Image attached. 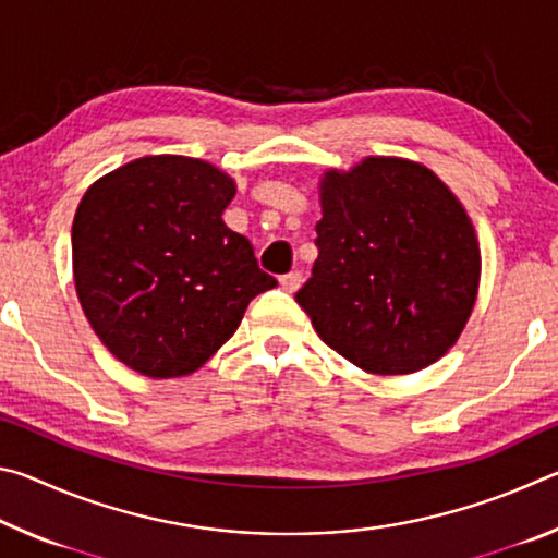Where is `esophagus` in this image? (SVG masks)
<instances>
[{"instance_id": "34e87169", "label": "esophagus", "mask_w": 558, "mask_h": 558, "mask_svg": "<svg viewBox=\"0 0 558 558\" xmlns=\"http://www.w3.org/2000/svg\"><path fill=\"white\" fill-rule=\"evenodd\" d=\"M280 286L286 292H295L302 286V272L300 270H290L286 276L280 278Z\"/></svg>"}]
</instances>
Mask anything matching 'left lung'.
Masks as SVG:
<instances>
[{
  "label": "left lung",
  "mask_w": 558,
  "mask_h": 558,
  "mask_svg": "<svg viewBox=\"0 0 558 558\" xmlns=\"http://www.w3.org/2000/svg\"><path fill=\"white\" fill-rule=\"evenodd\" d=\"M319 204V256L295 295L319 339L369 374L438 362L480 286V243L458 196L418 162L366 157L325 172Z\"/></svg>",
  "instance_id": "8db88e82"
}]
</instances>
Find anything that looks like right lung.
I'll use <instances>...</instances> for the list:
<instances>
[{
    "instance_id": "obj_1",
    "label": "right lung",
    "mask_w": 558,
    "mask_h": 558,
    "mask_svg": "<svg viewBox=\"0 0 558 558\" xmlns=\"http://www.w3.org/2000/svg\"><path fill=\"white\" fill-rule=\"evenodd\" d=\"M233 179L182 155L140 157L88 186L73 216V280L93 332L149 379L194 374L278 286L221 214Z\"/></svg>"
}]
</instances>
